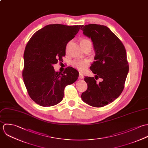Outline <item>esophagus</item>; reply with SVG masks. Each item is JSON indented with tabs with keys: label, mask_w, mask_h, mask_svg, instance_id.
<instances>
[{
	"label": "esophagus",
	"mask_w": 148,
	"mask_h": 148,
	"mask_svg": "<svg viewBox=\"0 0 148 148\" xmlns=\"http://www.w3.org/2000/svg\"><path fill=\"white\" fill-rule=\"evenodd\" d=\"M79 79H84V75L82 74H81V73H79Z\"/></svg>",
	"instance_id": "34e87169"
}]
</instances>
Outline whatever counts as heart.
I'll return each instance as SVG.
<instances>
[{"mask_svg": "<svg viewBox=\"0 0 148 148\" xmlns=\"http://www.w3.org/2000/svg\"><path fill=\"white\" fill-rule=\"evenodd\" d=\"M89 43H91L90 41L86 38H83L80 41V44L82 47ZM71 65L78 71L84 72L86 71L89 67V61L87 59H75L71 62Z\"/></svg>", "mask_w": 148, "mask_h": 148, "instance_id": "obj_1", "label": "heart"}]
</instances>
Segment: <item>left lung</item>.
Returning <instances> with one entry per match:
<instances>
[{
  "label": "left lung",
  "mask_w": 148,
  "mask_h": 148,
  "mask_svg": "<svg viewBox=\"0 0 148 148\" xmlns=\"http://www.w3.org/2000/svg\"><path fill=\"white\" fill-rule=\"evenodd\" d=\"M81 30L91 38L95 56L90 69L96 75L85 77L88 89L81 95L84 102L89 105L101 108L117 99L122 92L129 72L125 48L118 37L108 27L100 25H83Z\"/></svg>",
  "instance_id": "left-lung-1"
}]
</instances>
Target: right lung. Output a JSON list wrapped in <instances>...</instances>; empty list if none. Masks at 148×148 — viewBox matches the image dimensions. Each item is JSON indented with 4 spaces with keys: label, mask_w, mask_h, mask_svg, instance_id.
Here are the masks:
<instances>
[{
    "label": "right lung",
    "mask_w": 148,
    "mask_h": 148,
    "mask_svg": "<svg viewBox=\"0 0 148 148\" xmlns=\"http://www.w3.org/2000/svg\"><path fill=\"white\" fill-rule=\"evenodd\" d=\"M80 28V25H49L37 31L28 42L22 75L30 98L40 106L59 103L65 87L77 80L79 73L75 69L68 67L61 73L55 71L53 64L63 60L67 43Z\"/></svg>",
    "instance_id": "add662e5"
}]
</instances>
